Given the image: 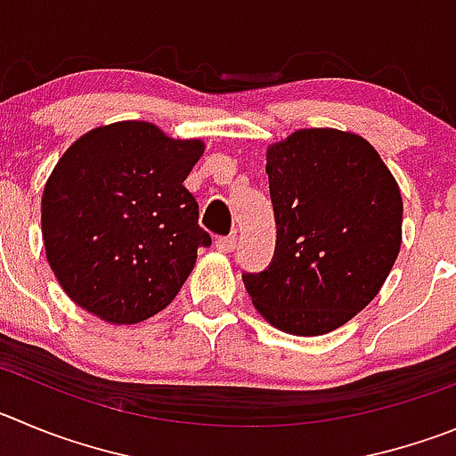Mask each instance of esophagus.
Wrapping results in <instances>:
<instances>
[{
  "instance_id": "esophagus-1",
  "label": "esophagus",
  "mask_w": 456,
  "mask_h": 456,
  "mask_svg": "<svg viewBox=\"0 0 456 456\" xmlns=\"http://www.w3.org/2000/svg\"><path fill=\"white\" fill-rule=\"evenodd\" d=\"M216 249L223 254H229L236 249V236H220L216 238Z\"/></svg>"
}]
</instances>
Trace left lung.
I'll return each instance as SVG.
<instances>
[{
  "label": "left lung",
  "instance_id": "left-lung-1",
  "mask_svg": "<svg viewBox=\"0 0 456 456\" xmlns=\"http://www.w3.org/2000/svg\"><path fill=\"white\" fill-rule=\"evenodd\" d=\"M276 248L242 281L258 313L283 333L313 338L355 317L401 252L403 198L367 139L297 130L267 151Z\"/></svg>",
  "mask_w": 456,
  "mask_h": 456
}]
</instances>
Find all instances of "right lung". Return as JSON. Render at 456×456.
<instances>
[{
    "label": "right lung",
    "instance_id": "add662e5",
    "mask_svg": "<svg viewBox=\"0 0 456 456\" xmlns=\"http://www.w3.org/2000/svg\"><path fill=\"white\" fill-rule=\"evenodd\" d=\"M204 143L146 121L87 132L42 195L46 261L71 301L110 324H137L175 299L211 236L184 186Z\"/></svg>",
    "mask_w": 456,
    "mask_h": 456
}]
</instances>
